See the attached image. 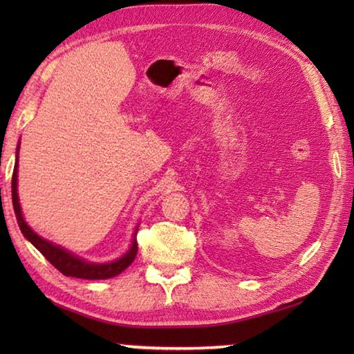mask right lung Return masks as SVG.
<instances>
[{"label":"right lung","mask_w":354,"mask_h":354,"mask_svg":"<svg viewBox=\"0 0 354 354\" xmlns=\"http://www.w3.org/2000/svg\"><path fill=\"white\" fill-rule=\"evenodd\" d=\"M19 149L20 143L17 147V154H15V167H14V175H12V205H14L15 217L19 221V226L23 232V236L26 237V241L31 242L35 248H37L41 254H44L48 261H50L53 266H55L59 272L65 277H73V278H82V279H109L117 277V274L122 273L123 270L133 263L137 254V225L134 234H133V242H131V247L128 248L127 253L120 256L118 259L111 261V262H88L71 253V251L65 250L61 245H56L46 239L40 237L37 232L32 231V227L26 223L25 217H23L20 200H19V190H17V185H19Z\"/></svg>","instance_id":"1"}]
</instances>
